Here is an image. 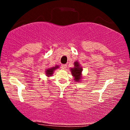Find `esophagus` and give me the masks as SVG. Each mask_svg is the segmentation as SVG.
Instances as JSON below:
<instances>
[{
  "label": "esophagus",
  "mask_w": 130,
  "mask_h": 130,
  "mask_svg": "<svg viewBox=\"0 0 130 130\" xmlns=\"http://www.w3.org/2000/svg\"><path fill=\"white\" fill-rule=\"evenodd\" d=\"M67 67V65H61V68H62V69H63V70L66 69Z\"/></svg>",
  "instance_id": "1"
}]
</instances>
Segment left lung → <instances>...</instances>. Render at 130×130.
<instances>
[{
  "mask_svg": "<svg viewBox=\"0 0 130 130\" xmlns=\"http://www.w3.org/2000/svg\"><path fill=\"white\" fill-rule=\"evenodd\" d=\"M71 74L74 77L75 82H82L83 80V67L79 64V62L76 60L74 62V67L70 68Z\"/></svg>",
  "mask_w": 130,
  "mask_h": 130,
  "instance_id": "8db88e82",
  "label": "left lung"
}]
</instances>
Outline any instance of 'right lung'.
<instances>
[{
	"instance_id": "add662e5",
	"label": "right lung",
	"mask_w": 130,
	"mask_h": 130,
	"mask_svg": "<svg viewBox=\"0 0 130 130\" xmlns=\"http://www.w3.org/2000/svg\"><path fill=\"white\" fill-rule=\"evenodd\" d=\"M59 68V65H56L55 67H50L48 68H46L45 70V74L46 76L47 77H50L51 76H53V74H54V72L55 71V70Z\"/></svg>"
}]
</instances>
